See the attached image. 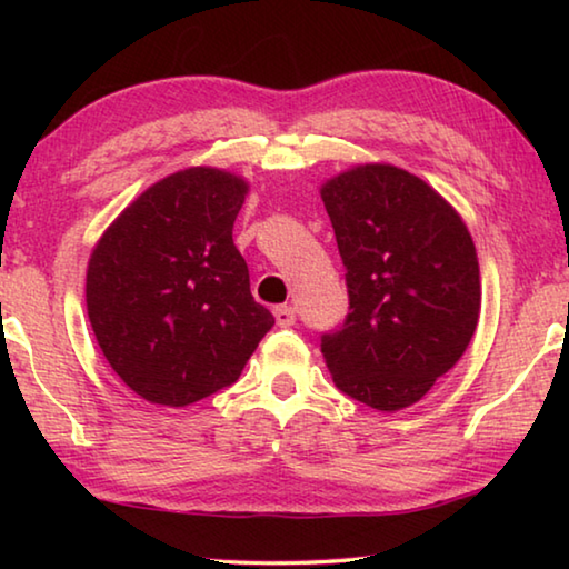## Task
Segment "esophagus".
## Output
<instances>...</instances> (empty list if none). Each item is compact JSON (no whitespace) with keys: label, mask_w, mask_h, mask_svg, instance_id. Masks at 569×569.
<instances>
[{"label":"esophagus","mask_w":569,"mask_h":569,"mask_svg":"<svg viewBox=\"0 0 569 569\" xmlns=\"http://www.w3.org/2000/svg\"><path fill=\"white\" fill-rule=\"evenodd\" d=\"M273 316H276V323L281 326V329H288V326L296 323V311L291 306H276Z\"/></svg>","instance_id":"34e87169"}]
</instances>
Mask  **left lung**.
I'll list each match as a JSON object with an SVG mask.
<instances>
[{
  "label": "left lung",
  "mask_w": 569,
  "mask_h": 569,
  "mask_svg": "<svg viewBox=\"0 0 569 569\" xmlns=\"http://www.w3.org/2000/svg\"><path fill=\"white\" fill-rule=\"evenodd\" d=\"M346 268L349 313L321 336L346 397L379 411L417 403L475 336L481 306L475 240L439 192L371 162L321 186Z\"/></svg>",
  "instance_id": "1"
}]
</instances>
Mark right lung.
Here are the masks:
<instances>
[{"mask_svg":"<svg viewBox=\"0 0 569 569\" xmlns=\"http://www.w3.org/2000/svg\"><path fill=\"white\" fill-rule=\"evenodd\" d=\"M248 182L218 168L158 180L114 218L88 266V316L104 359L160 407L230 387L276 319L253 301L233 223Z\"/></svg>","mask_w":569,"mask_h":569,"instance_id":"obj_1","label":"right lung"}]
</instances>
